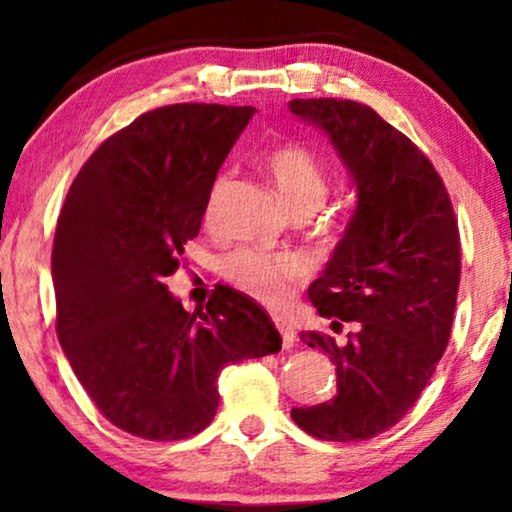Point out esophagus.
Wrapping results in <instances>:
<instances>
[{
    "instance_id": "34e87169",
    "label": "esophagus",
    "mask_w": 512,
    "mask_h": 512,
    "mask_svg": "<svg viewBox=\"0 0 512 512\" xmlns=\"http://www.w3.org/2000/svg\"><path fill=\"white\" fill-rule=\"evenodd\" d=\"M275 319V326L279 328V333H282V342H284V347L286 349H291L293 345H296V328H293V324L289 319H284V317H272Z\"/></svg>"
}]
</instances>
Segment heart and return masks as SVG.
<instances>
[{"label": "heart", "mask_w": 512, "mask_h": 512, "mask_svg": "<svg viewBox=\"0 0 512 512\" xmlns=\"http://www.w3.org/2000/svg\"><path fill=\"white\" fill-rule=\"evenodd\" d=\"M265 170L277 195L293 214L314 212L326 200V172L305 146H277L265 158ZM212 216L214 195L207 205V221H212ZM307 270L310 265L300 254H270L261 249H240L223 263V272L237 289L272 307L286 303Z\"/></svg>", "instance_id": "b5f03b06"}]
</instances>
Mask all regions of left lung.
Here are the masks:
<instances>
[{"label": "left lung", "mask_w": 512, "mask_h": 512, "mask_svg": "<svg viewBox=\"0 0 512 512\" xmlns=\"http://www.w3.org/2000/svg\"><path fill=\"white\" fill-rule=\"evenodd\" d=\"M338 151L356 207L310 300L345 340L303 333L335 366L338 394L293 408L321 440H366L401 422L429 384L452 331L461 249L443 179L403 132L352 100H291Z\"/></svg>", "instance_id": "8db88e82"}]
</instances>
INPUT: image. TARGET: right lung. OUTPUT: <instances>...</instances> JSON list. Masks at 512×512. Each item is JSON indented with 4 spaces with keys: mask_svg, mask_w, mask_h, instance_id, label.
Masks as SVG:
<instances>
[{
    "mask_svg": "<svg viewBox=\"0 0 512 512\" xmlns=\"http://www.w3.org/2000/svg\"><path fill=\"white\" fill-rule=\"evenodd\" d=\"M254 111H146L86 160L58 216L51 275L60 345L102 415L137 438L207 429L221 368L282 349L268 312L244 293L223 286L207 307L186 312L165 286Z\"/></svg>",
    "mask_w": 512,
    "mask_h": 512,
    "instance_id": "obj_1",
    "label": "right lung"
}]
</instances>
